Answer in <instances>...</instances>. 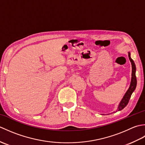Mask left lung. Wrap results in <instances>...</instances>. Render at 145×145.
<instances>
[{
    "mask_svg": "<svg viewBox=\"0 0 145 145\" xmlns=\"http://www.w3.org/2000/svg\"><path fill=\"white\" fill-rule=\"evenodd\" d=\"M128 57L129 59H130V61L131 62V65H132V74H131V84H130V86L129 87L128 90H127V91L126 92L125 95H124L123 98L121 100V102H120L118 108V111H120L122 109H123L127 105V104L129 102V100H130V98L131 96V94L134 91V90H135L137 87V77H136V66H135V64L134 63L133 60L131 59V58L130 57V53L128 52Z\"/></svg>",
    "mask_w": 145,
    "mask_h": 145,
    "instance_id": "left-lung-1",
    "label": "left lung"
}]
</instances>
